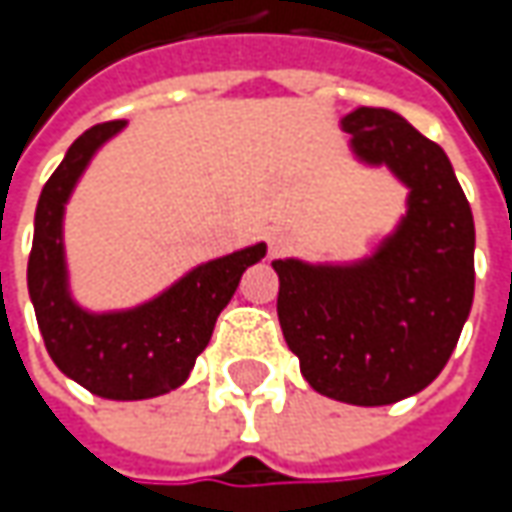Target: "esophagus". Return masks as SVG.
<instances>
[{"label":"esophagus","mask_w":512,"mask_h":512,"mask_svg":"<svg viewBox=\"0 0 512 512\" xmlns=\"http://www.w3.org/2000/svg\"><path fill=\"white\" fill-rule=\"evenodd\" d=\"M287 247H290V233L279 230V227L267 233V253H270V256H282Z\"/></svg>","instance_id":"obj_1"}]
</instances>
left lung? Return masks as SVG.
Wrapping results in <instances>:
<instances>
[{
	"mask_svg": "<svg viewBox=\"0 0 512 512\" xmlns=\"http://www.w3.org/2000/svg\"><path fill=\"white\" fill-rule=\"evenodd\" d=\"M339 125L359 165L407 187L404 213L359 259H276V310L316 393L379 407L416 396L450 359L473 307L476 227L447 153L396 110L356 108Z\"/></svg>",
	"mask_w": 512,
	"mask_h": 512,
	"instance_id": "1",
	"label": "left lung"
}]
</instances>
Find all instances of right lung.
Segmentation results:
<instances>
[{
	"label": "right lung",
	"mask_w": 512,
	"mask_h": 512,
	"mask_svg": "<svg viewBox=\"0 0 512 512\" xmlns=\"http://www.w3.org/2000/svg\"><path fill=\"white\" fill-rule=\"evenodd\" d=\"M125 125L105 122L85 130L42 187L33 219L28 293L50 359L68 379L102 399L139 402L187 382L242 273L265 259L267 245L256 242L190 267L142 305L122 310L79 305L65 256V207L93 156Z\"/></svg>",
	"instance_id": "obj_1"
}]
</instances>
